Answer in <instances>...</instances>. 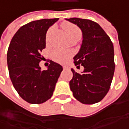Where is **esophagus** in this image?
<instances>
[{
  "mask_svg": "<svg viewBox=\"0 0 129 129\" xmlns=\"http://www.w3.org/2000/svg\"><path fill=\"white\" fill-rule=\"evenodd\" d=\"M63 69H64V70H67V69H69V68L67 67H66V66H64V67H63Z\"/></svg>",
  "mask_w": 129,
  "mask_h": 129,
  "instance_id": "obj_1",
  "label": "esophagus"
}]
</instances>
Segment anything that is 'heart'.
<instances>
[{"label": "heart", "instance_id": "heart-1", "mask_svg": "<svg viewBox=\"0 0 129 129\" xmlns=\"http://www.w3.org/2000/svg\"><path fill=\"white\" fill-rule=\"evenodd\" d=\"M62 26L67 33V36L70 40L74 39H80L81 37V31L77 26L72 23H63ZM54 26L50 28L47 33V41L49 40V38L52 32L54 30ZM52 58L54 61L59 63H64L68 60V59L72 56V52L70 51H64L59 49H55L52 54Z\"/></svg>", "mask_w": 129, "mask_h": 129}]
</instances>
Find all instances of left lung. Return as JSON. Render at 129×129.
<instances>
[{
  "label": "left lung",
  "mask_w": 129,
  "mask_h": 129,
  "mask_svg": "<svg viewBox=\"0 0 129 129\" xmlns=\"http://www.w3.org/2000/svg\"><path fill=\"white\" fill-rule=\"evenodd\" d=\"M66 20L76 24L82 32V45L73 59L75 64H81L84 70L77 73L71 69L73 77L70 81V90L73 96L83 104L98 103L108 93L114 74L113 43L95 21L79 18Z\"/></svg>",
  "instance_id": "1"
}]
</instances>
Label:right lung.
Listing matches in <instances>:
<instances>
[{"label": "right lung", "instance_id": "1", "mask_svg": "<svg viewBox=\"0 0 129 129\" xmlns=\"http://www.w3.org/2000/svg\"><path fill=\"white\" fill-rule=\"evenodd\" d=\"M58 19H41L23 25L13 36L8 49V68L13 85L24 101L31 104L43 103L51 98L63 70L53 61L47 70H42L39 66L47 30Z\"/></svg>", "mask_w": 129, "mask_h": 129}]
</instances>
